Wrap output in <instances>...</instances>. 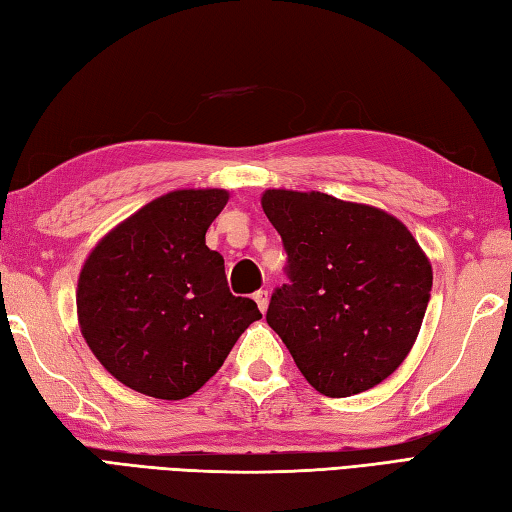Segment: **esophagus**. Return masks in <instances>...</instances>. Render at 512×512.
<instances>
[{
  "label": "esophagus",
  "mask_w": 512,
  "mask_h": 512,
  "mask_svg": "<svg viewBox=\"0 0 512 512\" xmlns=\"http://www.w3.org/2000/svg\"><path fill=\"white\" fill-rule=\"evenodd\" d=\"M254 301H256V305H258V310H260V312H267V305H269V294H267V289H258V292L254 294Z\"/></svg>",
  "instance_id": "obj_1"
}]
</instances>
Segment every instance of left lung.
<instances>
[{
    "label": "left lung",
    "mask_w": 512,
    "mask_h": 512,
    "mask_svg": "<svg viewBox=\"0 0 512 512\" xmlns=\"http://www.w3.org/2000/svg\"><path fill=\"white\" fill-rule=\"evenodd\" d=\"M265 216L283 238L289 283L267 323L325 397L374 388L417 341L432 265L399 218L321 191L267 189Z\"/></svg>",
    "instance_id": "obj_1"
}]
</instances>
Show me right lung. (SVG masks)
<instances>
[{"label": "right lung", "instance_id": "right-lung-1", "mask_svg": "<svg viewBox=\"0 0 512 512\" xmlns=\"http://www.w3.org/2000/svg\"><path fill=\"white\" fill-rule=\"evenodd\" d=\"M225 189H176L115 225L77 278V323L104 370L147 397L198 392L260 314L205 234Z\"/></svg>", "mask_w": 512, "mask_h": 512}]
</instances>
